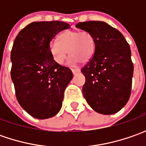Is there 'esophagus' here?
Instances as JSON below:
<instances>
[{
    "label": "esophagus",
    "instance_id": "1",
    "mask_svg": "<svg viewBox=\"0 0 146 146\" xmlns=\"http://www.w3.org/2000/svg\"><path fill=\"white\" fill-rule=\"evenodd\" d=\"M71 70H72V73H73L74 75H76L77 73H80V70L79 68H72Z\"/></svg>",
    "mask_w": 146,
    "mask_h": 146
}]
</instances>
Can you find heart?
<instances>
[{
    "instance_id": "b5f03b06",
    "label": "heart",
    "mask_w": 146,
    "mask_h": 146,
    "mask_svg": "<svg viewBox=\"0 0 146 146\" xmlns=\"http://www.w3.org/2000/svg\"><path fill=\"white\" fill-rule=\"evenodd\" d=\"M59 43L52 40L48 48L53 60L58 64H63L67 58L68 51L72 56L71 62H87L93 58L96 41L88 31L69 30L62 33L58 37Z\"/></svg>"
}]
</instances>
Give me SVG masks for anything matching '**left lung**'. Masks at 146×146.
Masks as SVG:
<instances>
[{
  "instance_id": "left-lung-1",
  "label": "left lung",
  "mask_w": 146,
  "mask_h": 146,
  "mask_svg": "<svg viewBox=\"0 0 146 146\" xmlns=\"http://www.w3.org/2000/svg\"><path fill=\"white\" fill-rule=\"evenodd\" d=\"M96 41L93 58L81 69L85 76L82 91L88 104L102 115L119 111L131 95L133 63L128 43L120 31L101 21L76 24Z\"/></svg>"
}]
</instances>
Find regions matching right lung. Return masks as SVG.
Wrapping results in <instances>:
<instances>
[{"label": "right lung", "instance_id": "obj_1", "mask_svg": "<svg viewBox=\"0 0 146 146\" xmlns=\"http://www.w3.org/2000/svg\"><path fill=\"white\" fill-rule=\"evenodd\" d=\"M70 24L61 21L34 22L23 28L14 40L10 76L20 106L34 118L56 115L62 107L65 88L73 74L53 60L48 45Z\"/></svg>", "mask_w": 146, "mask_h": 146}]
</instances>
